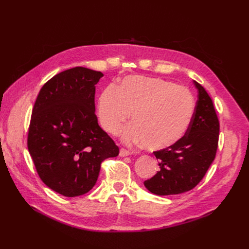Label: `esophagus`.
Instances as JSON below:
<instances>
[{
  "label": "esophagus",
  "instance_id": "esophagus-1",
  "mask_svg": "<svg viewBox=\"0 0 249 249\" xmlns=\"http://www.w3.org/2000/svg\"><path fill=\"white\" fill-rule=\"evenodd\" d=\"M130 154H132L131 151H129V150H127L125 148H121L120 149V156H123V158H124V156H128Z\"/></svg>",
  "mask_w": 249,
  "mask_h": 249
}]
</instances>
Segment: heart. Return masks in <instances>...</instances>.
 <instances>
[{
    "mask_svg": "<svg viewBox=\"0 0 249 249\" xmlns=\"http://www.w3.org/2000/svg\"><path fill=\"white\" fill-rule=\"evenodd\" d=\"M196 111L191 91L159 77L130 75L116 88L108 86L98 102L99 120L105 131L118 135L132 112L133 125L124 133L126 142L163 149L184 137Z\"/></svg>",
    "mask_w": 249,
    "mask_h": 249,
    "instance_id": "heart-1",
    "label": "heart"
}]
</instances>
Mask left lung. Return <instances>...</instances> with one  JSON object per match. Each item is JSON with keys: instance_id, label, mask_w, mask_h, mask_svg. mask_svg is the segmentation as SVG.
<instances>
[{"instance_id": "obj_1", "label": "left lung", "mask_w": 249, "mask_h": 249, "mask_svg": "<svg viewBox=\"0 0 249 249\" xmlns=\"http://www.w3.org/2000/svg\"><path fill=\"white\" fill-rule=\"evenodd\" d=\"M198 101L187 133L174 145L154 151L160 171L144 181L159 196L178 195L194 189L215 160L219 141V119L212 99L197 82Z\"/></svg>"}]
</instances>
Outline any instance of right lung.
Segmentation results:
<instances>
[{
	"mask_svg": "<svg viewBox=\"0 0 249 249\" xmlns=\"http://www.w3.org/2000/svg\"><path fill=\"white\" fill-rule=\"evenodd\" d=\"M101 71L76 67L55 74L37 96L27 146L44 184L65 197L93 189L102 162L119 147L98 124L95 85Z\"/></svg>",
	"mask_w": 249,
	"mask_h": 249,
	"instance_id": "obj_1",
	"label": "right lung"
}]
</instances>
